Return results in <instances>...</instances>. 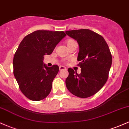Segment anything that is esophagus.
I'll list each match as a JSON object with an SVG mask.
<instances>
[{
  "label": "esophagus",
  "instance_id": "esophagus-1",
  "mask_svg": "<svg viewBox=\"0 0 129 129\" xmlns=\"http://www.w3.org/2000/svg\"><path fill=\"white\" fill-rule=\"evenodd\" d=\"M67 70V69L65 67L63 66H60L59 67V70L60 71H62V70Z\"/></svg>",
  "mask_w": 129,
  "mask_h": 129
}]
</instances>
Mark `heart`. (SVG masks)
Returning a JSON list of instances; mask_svg holds the SVG:
<instances>
[{
  "instance_id": "b5f03b06",
  "label": "heart",
  "mask_w": 129,
  "mask_h": 129,
  "mask_svg": "<svg viewBox=\"0 0 129 129\" xmlns=\"http://www.w3.org/2000/svg\"><path fill=\"white\" fill-rule=\"evenodd\" d=\"M74 42H75V41H74V40H72V39H69V40H68V41H67V42H66V44H67V45L69 46V45H70L71 44H72V43H73Z\"/></svg>"
}]
</instances>
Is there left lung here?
Wrapping results in <instances>:
<instances>
[{"mask_svg": "<svg viewBox=\"0 0 129 129\" xmlns=\"http://www.w3.org/2000/svg\"><path fill=\"white\" fill-rule=\"evenodd\" d=\"M66 34L78 42V59L81 73L71 68L66 80L67 89L76 96L85 98L101 89L108 79L112 62L109 46L103 37L88 29L66 31Z\"/></svg>", "mask_w": 129, "mask_h": 129, "instance_id": "left-lung-1", "label": "left lung"}]
</instances>
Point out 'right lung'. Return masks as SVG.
<instances>
[{"instance_id": "obj_1", "label": "right lung", "mask_w": 129, "mask_h": 129, "mask_svg": "<svg viewBox=\"0 0 129 129\" xmlns=\"http://www.w3.org/2000/svg\"><path fill=\"white\" fill-rule=\"evenodd\" d=\"M66 36L63 31L38 30L29 34L19 44L13 58L14 75L20 90L29 100L38 101L49 94L59 67H48L44 55L51 54Z\"/></svg>"}]
</instances>
